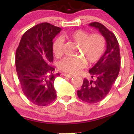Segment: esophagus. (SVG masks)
I'll return each mask as SVG.
<instances>
[{"label": "esophagus", "mask_w": 134, "mask_h": 134, "mask_svg": "<svg viewBox=\"0 0 134 134\" xmlns=\"http://www.w3.org/2000/svg\"><path fill=\"white\" fill-rule=\"evenodd\" d=\"M64 76L65 77H69V78H72V77H73V75L68 74H64Z\"/></svg>", "instance_id": "1"}]
</instances>
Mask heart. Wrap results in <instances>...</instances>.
<instances>
[{
	"mask_svg": "<svg viewBox=\"0 0 134 134\" xmlns=\"http://www.w3.org/2000/svg\"><path fill=\"white\" fill-rule=\"evenodd\" d=\"M64 37L79 45L80 52L89 63L98 61L103 53L104 38L98 33L90 35L83 30H76L64 35ZM63 40L58 37L53 41V51L56 56L62 54ZM86 65V61L81 57H65L58 62V67L63 71L69 73H77Z\"/></svg>",
	"mask_w": 134,
	"mask_h": 134,
	"instance_id": "heart-1",
	"label": "heart"
}]
</instances>
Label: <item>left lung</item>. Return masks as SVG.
<instances>
[{"mask_svg": "<svg viewBox=\"0 0 134 134\" xmlns=\"http://www.w3.org/2000/svg\"><path fill=\"white\" fill-rule=\"evenodd\" d=\"M90 26L99 30L106 40V50L99 60L89 70L90 79L83 81L77 96L89 103H96L103 99L116 79L120 67V53L115 35L101 23H91Z\"/></svg>", "mask_w": 134, "mask_h": 134, "instance_id": "obj_1", "label": "left lung"}]
</instances>
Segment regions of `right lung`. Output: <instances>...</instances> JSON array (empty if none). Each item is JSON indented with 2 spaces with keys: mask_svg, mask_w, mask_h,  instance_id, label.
<instances>
[{
  "mask_svg": "<svg viewBox=\"0 0 134 134\" xmlns=\"http://www.w3.org/2000/svg\"><path fill=\"white\" fill-rule=\"evenodd\" d=\"M60 27L42 23L23 35L16 50L15 64L20 85L24 95L36 105L46 106L57 97L53 83L59 73L53 74L54 67L53 39Z\"/></svg>",
  "mask_w": 134,
  "mask_h": 134,
  "instance_id": "right-lung-1",
  "label": "right lung"
}]
</instances>
